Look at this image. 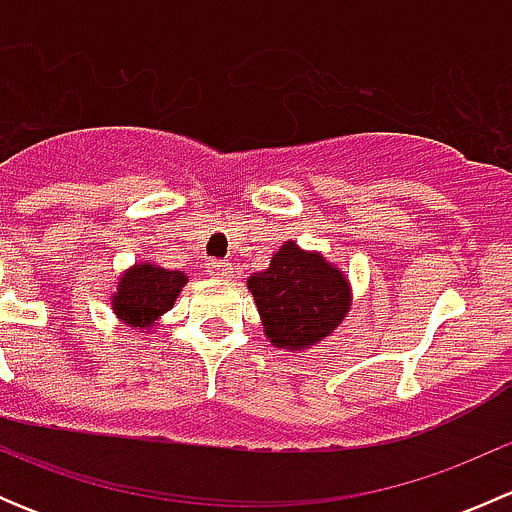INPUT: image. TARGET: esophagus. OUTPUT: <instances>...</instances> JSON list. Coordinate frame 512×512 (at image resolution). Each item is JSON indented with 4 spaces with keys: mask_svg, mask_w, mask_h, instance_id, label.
I'll return each instance as SVG.
<instances>
[{
    "mask_svg": "<svg viewBox=\"0 0 512 512\" xmlns=\"http://www.w3.org/2000/svg\"><path fill=\"white\" fill-rule=\"evenodd\" d=\"M208 272L213 277H218V280H225V277H230V272H232V265L227 260H213L208 265Z\"/></svg>",
    "mask_w": 512,
    "mask_h": 512,
    "instance_id": "34e87169",
    "label": "esophagus"
}]
</instances>
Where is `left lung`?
<instances>
[{
    "label": "left lung",
    "instance_id": "left-lung-1",
    "mask_svg": "<svg viewBox=\"0 0 512 512\" xmlns=\"http://www.w3.org/2000/svg\"><path fill=\"white\" fill-rule=\"evenodd\" d=\"M262 329L272 347L309 349L344 322L352 304V289L339 267L319 252H307L297 242H285L265 272L247 280Z\"/></svg>",
    "mask_w": 512,
    "mask_h": 512
}]
</instances>
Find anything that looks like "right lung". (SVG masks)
Wrapping results in <instances>:
<instances>
[{
	"label": "right lung",
	"mask_w": 512,
	"mask_h": 512,
	"mask_svg": "<svg viewBox=\"0 0 512 512\" xmlns=\"http://www.w3.org/2000/svg\"><path fill=\"white\" fill-rule=\"evenodd\" d=\"M188 277L143 262L126 270L113 294V314L128 327H153L175 304Z\"/></svg>",
	"instance_id": "obj_1"
}]
</instances>
